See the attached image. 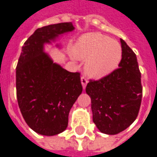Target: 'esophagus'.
<instances>
[{"label":"esophagus","mask_w":157,"mask_h":157,"mask_svg":"<svg viewBox=\"0 0 157 157\" xmlns=\"http://www.w3.org/2000/svg\"><path fill=\"white\" fill-rule=\"evenodd\" d=\"M87 83H88V79H87L85 76L81 77V84H82V86H83V88H84V89L86 87Z\"/></svg>","instance_id":"esophagus-1"}]
</instances>
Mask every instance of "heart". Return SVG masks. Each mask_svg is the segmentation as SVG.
I'll use <instances>...</instances> for the list:
<instances>
[{"instance_id":"heart-1","label":"heart","mask_w":157,"mask_h":157,"mask_svg":"<svg viewBox=\"0 0 157 157\" xmlns=\"http://www.w3.org/2000/svg\"><path fill=\"white\" fill-rule=\"evenodd\" d=\"M72 56L85 60V68L90 77L100 78L114 71L121 60V44L99 32L86 33L78 37L72 48Z\"/></svg>"}]
</instances>
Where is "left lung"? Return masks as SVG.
<instances>
[{
  "label": "left lung",
  "mask_w": 157,
  "mask_h": 157,
  "mask_svg": "<svg viewBox=\"0 0 157 157\" xmlns=\"http://www.w3.org/2000/svg\"><path fill=\"white\" fill-rule=\"evenodd\" d=\"M122 58L119 68L97 81L85 91L91 99L93 122L102 133L114 135L126 130L138 116L143 88L135 53L121 39Z\"/></svg>",
  "instance_id": "1"
}]
</instances>
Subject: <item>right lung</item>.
Returning <instances> with one entry per match:
<instances>
[{
    "mask_svg": "<svg viewBox=\"0 0 157 157\" xmlns=\"http://www.w3.org/2000/svg\"><path fill=\"white\" fill-rule=\"evenodd\" d=\"M74 29L72 22L38 28L22 47L16 67L17 99L26 124L38 134L64 132L70 109L83 90L80 73L67 71L44 51L45 44Z\"/></svg>",
    "mask_w": 157,
    "mask_h": 157,
    "instance_id": "obj_1",
    "label": "right lung"
}]
</instances>
